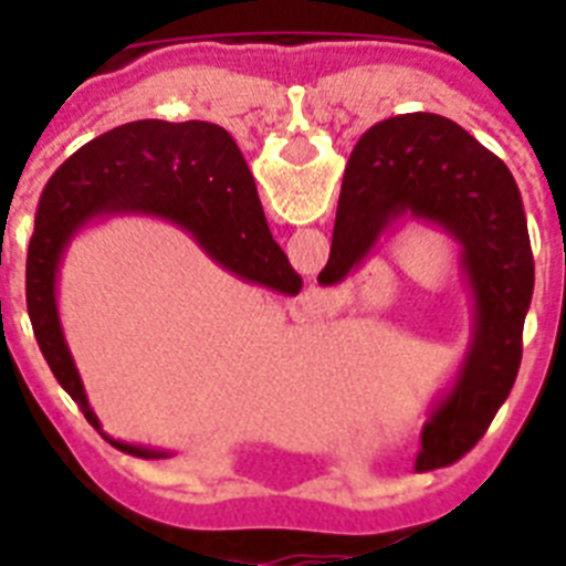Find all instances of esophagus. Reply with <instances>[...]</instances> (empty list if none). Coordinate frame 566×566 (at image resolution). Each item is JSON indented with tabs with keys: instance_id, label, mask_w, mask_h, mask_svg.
I'll return each instance as SVG.
<instances>
[{
	"instance_id": "34e87169",
	"label": "esophagus",
	"mask_w": 566,
	"mask_h": 566,
	"mask_svg": "<svg viewBox=\"0 0 566 566\" xmlns=\"http://www.w3.org/2000/svg\"><path fill=\"white\" fill-rule=\"evenodd\" d=\"M306 300H308V308H314V312H319V308H323V294L314 292L312 297H306Z\"/></svg>"
}]
</instances>
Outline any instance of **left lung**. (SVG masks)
<instances>
[{"label":"left lung","mask_w":566,"mask_h":566,"mask_svg":"<svg viewBox=\"0 0 566 566\" xmlns=\"http://www.w3.org/2000/svg\"><path fill=\"white\" fill-rule=\"evenodd\" d=\"M408 221L457 243L470 294L468 348L428 411L413 462V470H433L484 437L516 382L536 266L507 164L444 115H394L363 133L345 167L332 254L317 283H343Z\"/></svg>","instance_id":"obj_1"}]
</instances>
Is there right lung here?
Masks as SVG:
<instances>
[{
  "mask_svg": "<svg viewBox=\"0 0 566 566\" xmlns=\"http://www.w3.org/2000/svg\"><path fill=\"white\" fill-rule=\"evenodd\" d=\"M118 214H149L181 227L218 266L272 292L297 294L303 277L269 232L247 158L218 124L158 118L122 124L84 144L50 178L24 274L39 348L84 419L113 448L142 459H169L172 451L122 442L102 431L59 317V272L70 243L90 223Z\"/></svg>",
  "mask_w": 566,
  "mask_h": 566,
  "instance_id": "right-lung-1",
  "label": "right lung"
}]
</instances>
